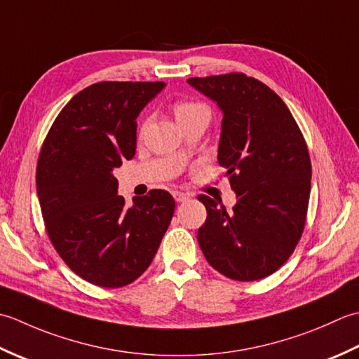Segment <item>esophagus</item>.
<instances>
[{
	"instance_id": "esophagus-1",
	"label": "esophagus",
	"mask_w": 359,
	"mask_h": 359,
	"mask_svg": "<svg viewBox=\"0 0 359 359\" xmlns=\"http://www.w3.org/2000/svg\"><path fill=\"white\" fill-rule=\"evenodd\" d=\"M173 198H175V201H177V203H184V201H187L190 198V196L187 194H184V192H173Z\"/></svg>"
}]
</instances>
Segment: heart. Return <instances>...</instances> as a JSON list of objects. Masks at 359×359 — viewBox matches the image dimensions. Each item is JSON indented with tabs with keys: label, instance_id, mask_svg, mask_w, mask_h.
I'll use <instances>...</instances> for the list:
<instances>
[{
	"label": "heart",
	"instance_id": "1",
	"mask_svg": "<svg viewBox=\"0 0 359 359\" xmlns=\"http://www.w3.org/2000/svg\"><path fill=\"white\" fill-rule=\"evenodd\" d=\"M173 113L182 128L196 121L209 122L210 119L209 108L206 105L198 104V102H187V100L177 102L173 107Z\"/></svg>",
	"mask_w": 359,
	"mask_h": 359
}]
</instances>
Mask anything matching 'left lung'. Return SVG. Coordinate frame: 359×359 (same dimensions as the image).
I'll return each instance as SVG.
<instances>
[{"label":"left lung","mask_w":359,"mask_h":359,"mask_svg":"<svg viewBox=\"0 0 359 359\" xmlns=\"http://www.w3.org/2000/svg\"><path fill=\"white\" fill-rule=\"evenodd\" d=\"M187 83L222 109L218 164L237 196L232 212L200 195L208 218L198 243L212 268L232 280L277 271L302 236L311 189L305 139L288 107L241 72L192 77Z\"/></svg>","instance_id":"1"}]
</instances>
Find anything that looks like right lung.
<instances>
[{"mask_svg":"<svg viewBox=\"0 0 359 359\" xmlns=\"http://www.w3.org/2000/svg\"><path fill=\"white\" fill-rule=\"evenodd\" d=\"M164 82H100L72 97L43 144L36 195L48 236L86 282L119 288L149 268L175 212L155 189L126 206L113 170L136 151V119Z\"/></svg>","mask_w":359,"mask_h":359,"instance_id":"obj_1","label":"right lung"}]
</instances>
